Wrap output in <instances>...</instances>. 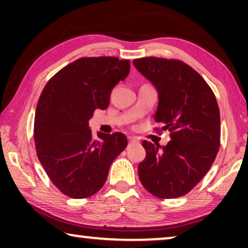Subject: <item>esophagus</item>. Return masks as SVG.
Instances as JSON below:
<instances>
[{"label": "esophagus", "mask_w": 248, "mask_h": 248, "mask_svg": "<svg viewBox=\"0 0 248 248\" xmlns=\"http://www.w3.org/2000/svg\"><path fill=\"white\" fill-rule=\"evenodd\" d=\"M128 142H130V144H138L139 143V140H138L137 138L128 137Z\"/></svg>", "instance_id": "esophagus-1"}]
</instances>
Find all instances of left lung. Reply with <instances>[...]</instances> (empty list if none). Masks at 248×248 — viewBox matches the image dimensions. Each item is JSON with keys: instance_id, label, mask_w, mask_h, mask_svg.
<instances>
[{"instance_id": "left-lung-1", "label": "left lung", "mask_w": 248, "mask_h": 248, "mask_svg": "<svg viewBox=\"0 0 248 248\" xmlns=\"http://www.w3.org/2000/svg\"><path fill=\"white\" fill-rule=\"evenodd\" d=\"M158 91L155 131L170 132L166 147L142 141L147 155L138 167L143 187L160 199H175L194 188L215 161L220 147V113L211 88L179 60L133 61Z\"/></svg>"}]
</instances>
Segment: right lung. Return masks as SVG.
I'll list each match as a JSON object with an SVG mask.
<instances>
[{"mask_svg":"<svg viewBox=\"0 0 248 248\" xmlns=\"http://www.w3.org/2000/svg\"><path fill=\"white\" fill-rule=\"evenodd\" d=\"M130 72V61L81 57L46 83L36 108L33 139L40 164L64 195L86 199L103 187L114 159L127 147L121 132L93 138L89 120L106 109L113 88Z\"/></svg>","mask_w":248,"mask_h":248,"instance_id":"add662e5","label":"right lung"}]
</instances>
